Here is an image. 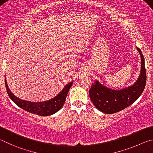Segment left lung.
Wrapping results in <instances>:
<instances>
[{"label": "left lung", "instance_id": "obj_1", "mask_svg": "<svg viewBox=\"0 0 153 153\" xmlns=\"http://www.w3.org/2000/svg\"><path fill=\"white\" fill-rule=\"evenodd\" d=\"M141 56V72L134 84L122 90H112L101 85L97 81L89 89L91 100L99 110L107 114L116 113L134 103L143 93L146 82L144 58L141 50L137 48Z\"/></svg>", "mask_w": 153, "mask_h": 153}]
</instances>
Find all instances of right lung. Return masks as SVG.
<instances>
[{"mask_svg":"<svg viewBox=\"0 0 153 153\" xmlns=\"http://www.w3.org/2000/svg\"><path fill=\"white\" fill-rule=\"evenodd\" d=\"M72 83L73 82L66 85L62 91L52 100L43 101V102H31V101L21 100L13 95L8 87L7 81L5 79V87L7 88V92L10 100L16 105L24 110L41 116H51L60 110L65 102L66 95L68 94V91L71 87Z\"/></svg>","mask_w":153,"mask_h":153,"instance_id":"1","label":"right lung"}]
</instances>
